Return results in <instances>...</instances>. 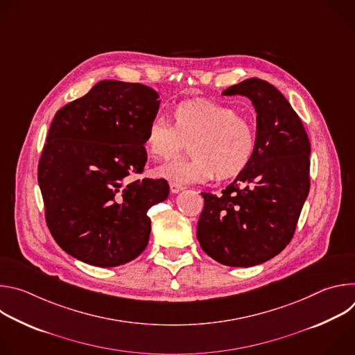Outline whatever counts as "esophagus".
<instances>
[{
	"label": "esophagus",
	"mask_w": 355,
	"mask_h": 355,
	"mask_svg": "<svg viewBox=\"0 0 355 355\" xmlns=\"http://www.w3.org/2000/svg\"><path fill=\"white\" fill-rule=\"evenodd\" d=\"M184 189V187L181 185V184H175V182H171L170 184V191L173 192V193H178L180 191H182Z\"/></svg>",
	"instance_id": "esophagus-1"
}]
</instances>
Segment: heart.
Wrapping results in <instances>:
<instances>
[{"mask_svg": "<svg viewBox=\"0 0 355 355\" xmlns=\"http://www.w3.org/2000/svg\"><path fill=\"white\" fill-rule=\"evenodd\" d=\"M188 162L168 163L156 170L159 177L175 184H199L234 178L256 153L257 133L252 122L236 110L212 99L182 101L173 110V125L166 119L151 121L144 146L151 159L171 160L189 143Z\"/></svg>", "mask_w": 355, "mask_h": 355, "instance_id": "heart-1", "label": "heart"}]
</instances>
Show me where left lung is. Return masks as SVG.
Instances as JSON below:
<instances>
[{"instance_id":"1","label":"left lung","mask_w":355,"mask_h":355,"mask_svg":"<svg viewBox=\"0 0 355 355\" xmlns=\"http://www.w3.org/2000/svg\"><path fill=\"white\" fill-rule=\"evenodd\" d=\"M222 94L251 101L257 112V146L248 167L220 195L202 192L205 205L196 237L218 263L252 267L279 254L293 236L311 187V143L272 84L248 78Z\"/></svg>"}]
</instances>
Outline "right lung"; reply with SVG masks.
Segmentation results:
<instances>
[{"label": "right lung", "mask_w": 355, "mask_h": 355, "mask_svg": "<svg viewBox=\"0 0 355 355\" xmlns=\"http://www.w3.org/2000/svg\"><path fill=\"white\" fill-rule=\"evenodd\" d=\"M159 107L153 88L103 80L55 115L37 181L49 230L71 257L110 268L146 248L147 211L167 199L170 187L128 177L143 171L144 136Z\"/></svg>", "instance_id": "1"}]
</instances>
